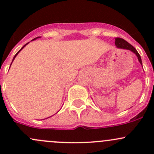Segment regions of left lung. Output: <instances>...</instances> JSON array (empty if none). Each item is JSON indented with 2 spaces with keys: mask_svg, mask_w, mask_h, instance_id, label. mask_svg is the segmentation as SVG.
Here are the masks:
<instances>
[{
  "mask_svg": "<svg viewBox=\"0 0 154 154\" xmlns=\"http://www.w3.org/2000/svg\"><path fill=\"white\" fill-rule=\"evenodd\" d=\"M115 44H116V47L119 48H122V49H126V50H130L132 52L134 53L138 57V60H139V62L141 63V65L142 66V59H141L140 55L138 53V51H136V49L133 47V45L130 44V43L127 42V41H125V39L122 38H116V42H115Z\"/></svg>",
  "mask_w": 154,
  "mask_h": 154,
  "instance_id": "1",
  "label": "left lung"
}]
</instances>
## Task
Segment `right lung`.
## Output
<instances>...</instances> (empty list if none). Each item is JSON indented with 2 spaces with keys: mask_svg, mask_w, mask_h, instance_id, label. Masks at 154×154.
<instances>
[{
  "mask_svg": "<svg viewBox=\"0 0 154 154\" xmlns=\"http://www.w3.org/2000/svg\"><path fill=\"white\" fill-rule=\"evenodd\" d=\"M39 38V37H36V38H33V39H32V41H33V40H34V39H35V38ZM27 44H28V43H27V44H26V45H24V46H23V47H22V48H21V50H19V51H18V52H17V53H16V54H15V57H13V60H12V61H13V60H14V59H15V57H16V56H17V55H18V53H19V52H20V51H21V50H22V49H23V48H24V47H25V46H26V45H27ZM11 64H12V63H11Z\"/></svg>",
  "mask_w": 154,
  "mask_h": 154,
  "instance_id": "obj_1",
  "label": "right lung"
}]
</instances>
